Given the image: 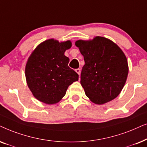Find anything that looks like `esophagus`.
<instances>
[{
  "mask_svg": "<svg viewBox=\"0 0 147 147\" xmlns=\"http://www.w3.org/2000/svg\"><path fill=\"white\" fill-rule=\"evenodd\" d=\"M75 71L79 74V75H80V74H81V70H80L79 68H77V69H75Z\"/></svg>",
  "mask_w": 147,
  "mask_h": 147,
  "instance_id": "obj_1",
  "label": "esophagus"
}]
</instances>
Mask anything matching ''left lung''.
<instances>
[{
  "label": "left lung",
  "instance_id": "8db88e82",
  "mask_svg": "<svg viewBox=\"0 0 147 147\" xmlns=\"http://www.w3.org/2000/svg\"><path fill=\"white\" fill-rule=\"evenodd\" d=\"M76 46L84 57L81 83L92 102L103 104L122 91L128 73L122 50L108 39L97 36L91 41L78 40Z\"/></svg>",
  "mask_w": 147,
  "mask_h": 147
}]
</instances>
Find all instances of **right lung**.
I'll return each instance as SVG.
<instances>
[{
	"instance_id": "1",
	"label": "right lung",
	"mask_w": 147,
	"mask_h": 147,
	"mask_svg": "<svg viewBox=\"0 0 147 147\" xmlns=\"http://www.w3.org/2000/svg\"><path fill=\"white\" fill-rule=\"evenodd\" d=\"M71 46L70 41L48 40L39 45L29 58L25 67L27 85L42 102L58 103L68 86L79 80V75L68 65L69 58L64 55Z\"/></svg>"
}]
</instances>
